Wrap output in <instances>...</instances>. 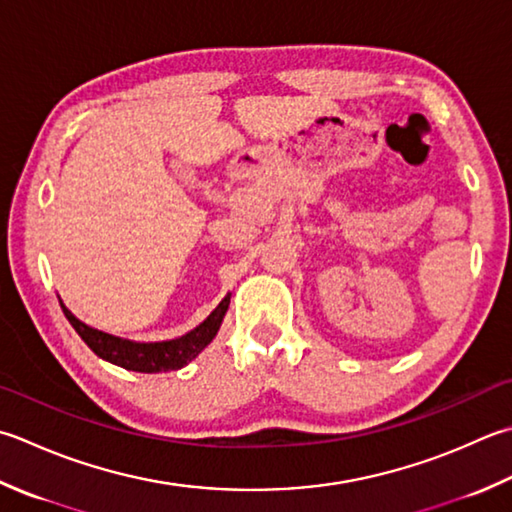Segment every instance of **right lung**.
<instances>
[{
    "mask_svg": "<svg viewBox=\"0 0 512 512\" xmlns=\"http://www.w3.org/2000/svg\"><path fill=\"white\" fill-rule=\"evenodd\" d=\"M230 304V293L219 302V306L210 313L202 324L188 330L186 335L166 339V342H135V339H124L117 335L104 333L93 326L84 324L77 319L59 299L66 319L77 330V335L84 339L86 346L93 350L97 357L106 359V362L122 366L126 370H135V373H168V370H179L202 353V350L213 342L219 326H222L226 310Z\"/></svg>",
    "mask_w": 512,
    "mask_h": 512,
    "instance_id": "obj_1",
    "label": "right lung"
}]
</instances>
